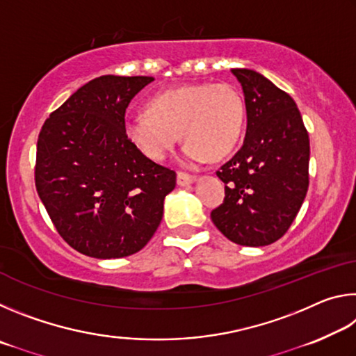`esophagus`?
Returning <instances> with one entry per match:
<instances>
[{
  "label": "esophagus",
  "mask_w": 356,
  "mask_h": 356,
  "mask_svg": "<svg viewBox=\"0 0 356 356\" xmlns=\"http://www.w3.org/2000/svg\"><path fill=\"white\" fill-rule=\"evenodd\" d=\"M196 180V177L193 176V174H188V172H184V171H179L177 172V184L180 186H185V185H190Z\"/></svg>",
  "instance_id": "obj_1"
}]
</instances>
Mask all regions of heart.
<instances>
[{
	"label": "heart",
	"instance_id": "heart-1",
	"mask_svg": "<svg viewBox=\"0 0 356 356\" xmlns=\"http://www.w3.org/2000/svg\"><path fill=\"white\" fill-rule=\"evenodd\" d=\"M245 122V99L234 84L197 83L156 94L147 113L130 114L124 129L129 140L152 160H163L182 134L185 160L201 161L231 154Z\"/></svg>",
	"mask_w": 356,
	"mask_h": 356
}]
</instances>
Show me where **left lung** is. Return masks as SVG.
<instances>
[{"label":"left lung","instance_id":"8db88e82","mask_svg":"<svg viewBox=\"0 0 356 356\" xmlns=\"http://www.w3.org/2000/svg\"><path fill=\"white\" fill-rule=\"evenodd\" d=\"M242 83L246 138L216 176L225 201L210 218L222 236L243 246L280 240L297 216L309 185V136L293 99L250 69H232Z\"/></svg>","mask_w":356,"mask_h":356}]
</instances>
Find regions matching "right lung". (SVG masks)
I'll return each instance as SVG.
<instances>
[{
  "mask_svg": "<svg viewBox=\"0 0 356 356\" xmlns=\"http://www.w3.org/2000/svg\"><path fill=\"white\" fill-rule=\"evenodd\" d=\"M152 76L102 75L42 125L34 180L56 231L97 259L146 246L176 186V171L147 159L125 135V111Z\"/></svg>",
  "mask_w": 356,
  "mask_h": 356,
  "instance_id": "obj_1",
  "label": "right lung"
}]
</instances>
